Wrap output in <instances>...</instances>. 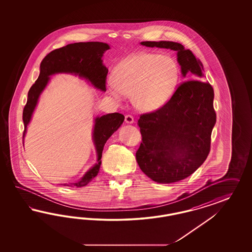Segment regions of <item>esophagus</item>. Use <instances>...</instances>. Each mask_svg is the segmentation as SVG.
<instances>
[{"mask_svg":"<svg viewBox=\"0 0 252 252\" xmlns=\"http://www.w3.org/2000/svg\"><path fill=\"white\" fill-rule=\"evenodd\" d=\"M125 122L127 124H133L134 123V117L132 115H126L125 117Z\"/></svg>","mask_w":252,"mask_h":252,"instance_id":"34e87169","label":"esophagus"}]
</instances>
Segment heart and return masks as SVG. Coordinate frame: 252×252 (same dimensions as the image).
<instances>
[{"instance_id":"1","label":"heart","mask_w":252,"mask_h":252,"mask_svg":"<svg viewBox=\"0 0 252 252\" xmlns=\"http://www.w3.org/2000/svg\"><path fill=\"white\" fill-rule=\"evenodd\" d=\"M179 78L180 69L172 57L139 53L117 65L108 86L115 99L132 96L137 110L153 112L172 98Z\"/></svg>"}]
</instances>
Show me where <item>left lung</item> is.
Listing matches in <instances>:
<instances>
[{
  "mask_svg": "<svg viewBox=\"0 0 252 252\" xmlns=\"http://www.w3.org/2000/svg\"><path fill=\"white\" fill-rule=\"evenodd\" d=\"M141 45L171 49L184 81L172 98L158 110L140 115L137 125L142 142L136 153L141 171L157 183L170 184L192 175L206 160L216 123L214 92L203 77V64L190 50L174 41H142Z\"/></svg>",
  "mask_w": 252,
  "mask_h": 252,
  "instance_id": "left-lung-1",
  "label": "left lung"
}]
</instances>
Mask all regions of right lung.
I'll use <instances>...</instances> for the list:
<instances>
[{
	"label": "right lung",
	"mask_w": 252,
	"mask_h": 252,
	"mask_svg": "<svg viewBox=\"0 0 252 252\" xmlns=\"http://www.w3.org/2000/svg\"><path fill=\"white\" fill-rule=\"evenodd\" d=\"M110 47L107 43L91 41L77 42L56 49L47 54L40 63V72L36 82L31 86L28 94L27 104L24 107L23 122L25 129L31 122V116L38 103L40 93L45 89L50 80V76L58 73L75 74L92 82V84L102 92L106 91L108 69L102 64L101 57ZM125 120V116L119 113L108 114L95 118L93 129V142L97 152V163L91 168L84 176L76 183L63 184V186L81 188L90 183L99 173L101 164L103 147L108 138L118 129Z\"/></svg>",
	"instance_id": "right-lung-1"
}]
</instances>
